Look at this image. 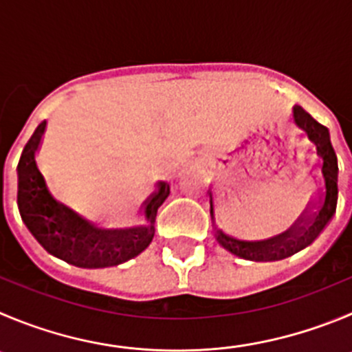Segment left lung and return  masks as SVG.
Instances as JSON below:
<instances>
[{
  "mask_svg": "<svg viewBox=\"0 0 352 352\" xmlns=\"http://www.w3.org/2000/svg\"><path fill=\"white\" fill-rule=\"evenodd\" d=\"M292 120L302 130L307 140L313 144L316 151L318 163V189H320V198L316 199L300 221L285 231L283 234L272 236V238L261 239V241H245V239L234 238L231 232H224L222 229H215L217 241L224 246L226 250L234 254L236 257L246 258V261L255 262H272L281 261V258L292 257L297 252L304 250L314 239L320 236L324 226L330 222L337 208V156L331 147L328 128L318 123L309 113H305L300 106H294L292 111ZM210 195V213H212V192Z\"/></svg>",
  "mask_w": 352,
  "mask_h": 352,
  "instance_id": "1",
  "label": "left lung"
}]
</instances>
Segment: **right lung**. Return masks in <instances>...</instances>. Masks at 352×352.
I'll return each mask as SVG.
<instances>
[{"label": "right lung", "mask_w": 352, "mask_h": 352, "mask_svg": "<svg viewBox=\"0 0 352 352\" xmlns=\"http://www.w3.org/2000/svg\"><path fill=\"white\" fill-rule=\"evenodd\" d=\"M47 121L39 123L22 151L19 161L17 201L21 217L39 245L55 257L76 267L100 269L123 264L137 257L153 241L157 208L170 195V184L160 182L144 201V224L130 229H106L95 226L52 198L38 168L36 153Z\"/></svg>", "instance_id": "add662e5"}]
</instances>
